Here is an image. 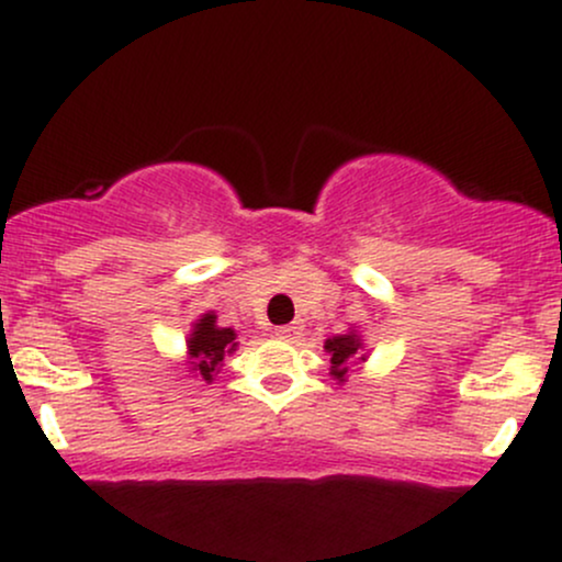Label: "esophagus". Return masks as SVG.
Wrapping results in <instances>:
<instances>
[{
    "label": "esophagus",
    "instance_id": "obj_1",
    "mask_svg": "<svg viewBox=\"0 0 562 562\" xmlns=\"http://www.w3.org/2000/svg\"><path fill=\"white\" fill-rule=\"evenodd\" d=\"M274 335H277V338H282V340H293V338H299V335H301V327L299 325H282V327H277Z\"/></svg>",
    "mask_w": 562,
    "mask_h": 562
}]
</instances>
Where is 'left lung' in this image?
Instances as JSON below:
<instances>
[{
  "label": "left lung",
  "mask_w": 562,
  "mask_h": 562,
  "mask_svg": "<svg viewBox=\"0 0 562 562\" xmlns=\"http://www.w3.org/2000/svg\"><path fill=\"white\" fill-rule=\"evenodd\" d=\"M362 338H359L357 333H346V335H335V338H327L325 340V351L330 353V375L335 380H340L344 383L346 380V372H348V364H353L359 359V362H364V353H362Z\"/></svg>",
  "instance_id": "obj_1"
}]
</instances>
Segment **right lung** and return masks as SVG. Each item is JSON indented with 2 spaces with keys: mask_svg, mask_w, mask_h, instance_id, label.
<instances>
[{
  "mask_svg": "<svg viewBox=\"0 0 562 562\" xmlns=\"http://www.w3.org/2000/svg\"><path fill=\"white\" fill-rule=\"evenodd\" d=\"M237 333L232 327H218L216 325V314L209 312L203 314L192 327L190 338H187V353L192 359V370L198 372L195 378L211 383L214 375L222 367L224 357L232 353L237 348Z\"/></svg>",
  "mask_w": 562,
  "mask_h": 562,
  "instance_id": "1",
  "label": "right lung"
}]
</instances>
